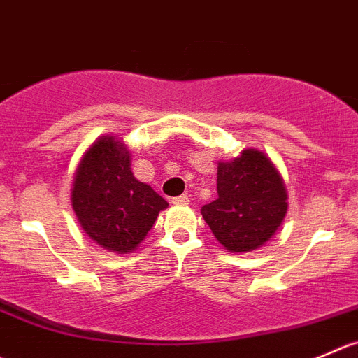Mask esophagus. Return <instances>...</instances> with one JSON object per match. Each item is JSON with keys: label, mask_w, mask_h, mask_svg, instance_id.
I'll return each mask as SVG.
<instances>
[{"label": "esophagus", "mask_w": 358, "mask_h": 358, "mask_svg": "<svg viewBox=\"0 0 358 358\" xmlns=\"http://www.w3.org/2000/svg\"><path fill=\"white\" fill-rule=\"evenodd\" d=\"M171 203L176 204V206H185V204H189V196H185V194H183V196L173 197Z\"/></svg>", "instance_id": "esophagus-1"}]
</instances>
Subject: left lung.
Listing matches in <instances>:
<instances>
[{"instance_id":"1","label":"left lung","mask_w":358,"mask_h":358,"mask_svg":"<svg viewBox=\"0 0 358 358\" xmlns=\"http://www.w3.org/2000/svg\"><path fill=\"white\" fill-rule=\"evenodd\" d=\"M217 192V199L204 204L201 215L231 253H246L266 245L289 211L283 176L257 148H245L232 161H218Z\"/></svg>"}]
</instances>
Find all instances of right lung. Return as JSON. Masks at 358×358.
I'll use <instances>...</instances> for the list:
<instances>
[{
    "label": "right lung",
    "mask_w": 358,
    "mask_h": 358,
    "mask_svg": "<svg viewBox=\"0 0 358 358\" xmlns=\"http://www.w3.org/2000/svg\"><path fill=\"white\" fill-rule=\"evenodd\" d=\"M71 208L92 241L110 252L131 253L147 238L168 201L134 178L127 145L105 134L83 152L76 164Z\"/></svg>",
    "instance_id": "1"
}]
</instances>
